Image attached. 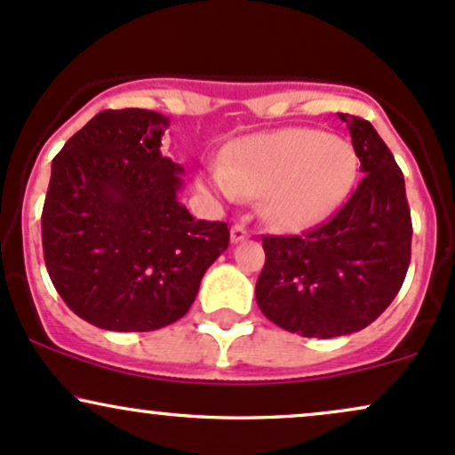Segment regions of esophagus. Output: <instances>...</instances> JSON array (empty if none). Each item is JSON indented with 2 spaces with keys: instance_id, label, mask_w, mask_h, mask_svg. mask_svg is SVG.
<instances>
[{
  "instance_id": "esophagus-1",
  "label": "esophagus",
  "mask_w": 455,
  "mask_h": 455,
  "mask_svg": "<svg viewBox=\"0 0 455 455\" xmlns=\"http://www.w3.org/2000/svg\"><path fill=\"white\" fill-rule=\"evenodd\" d=\"M229 236H232V243H243L251 236V232L244 226H241V223H236V226L229 229Z\"/></svg>"
}]
</instances>
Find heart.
I'll list each match as a JSON object with an SVG mask.
<instances>
[{"label": "heart", "mask_w": 455, "mask_h": 455, "mask_svg": "<svg viewBox=\"0 0 455 455\" xmlns=\"http://www.w3.org/2000/svg\"><path fill=\"white\" fill-rule=\"evenodd\" d=\"M359 167L356 150L344 137L290 126L236 140L223 163L202 172V182L228 202L259 196L268 223L303 232L344 206Z\"/></svg>", "instance_id": "1"}]
</instances>
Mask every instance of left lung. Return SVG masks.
<instances>
[{"label":"left lung","mask_w":455,"mask_h":455,"mask_svg":"<svg viewBox=\"0 0 455 455\" xmlns=\"http://www.w3.org/2000/svg\"><path fill=\"white\" fill-rule=\"evenodd\" d=\"M365 173L344 208L305 236H264L255 300L262 314L303 338L365 329L391 305L411 264L404 176L367 120L338 114Z\"/></svg>","instance_id":"left-lung-1"}]
</instances>
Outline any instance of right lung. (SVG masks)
Instances as JSON below:
<instances>
[{
    "mask_svg": "<svg viewBox=\"0 0 455 455\" xmlns=\"http://www.w3.org/2000/svg\"><path fill=\"white\" fill-rule=\"evenodd\" d=\"M170 120L107 109L51 163L43 251L64 303L105 331L144 333L187 314L229 244L223 221L178 202L182 165L161 155Z\"/></svg>",
    "mask_w": 455,
    "mask_h": 455,
    "instance_id": "1",
    "label": "right lung"
}]
</instances>
